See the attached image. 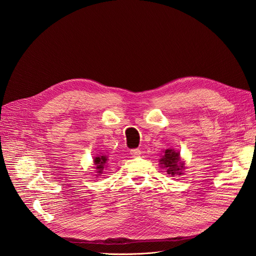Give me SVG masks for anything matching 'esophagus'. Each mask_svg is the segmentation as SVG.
Here are the masks:
<instances>
[{"label":"esophagus","mask_w":256,"mask_h":256,"mask_svg":"<svg viewBox=\"0 0 256 256\" xmlns=\"http://www.w3.org/2000/svg\"><path fill=\"white\" fill-rule=\"evenodd\" d=\"M130 154L132 157H138L141 154V150L138 148H134V150H130Z\"/></svg>","instance_id":"1"}]
</instances>
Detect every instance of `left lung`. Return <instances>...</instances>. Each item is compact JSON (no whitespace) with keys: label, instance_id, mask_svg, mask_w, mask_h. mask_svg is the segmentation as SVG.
<instances>
[{"label":"left lung","instance_id":"left-lung-1","mask_svg":"<svg viewBox=\"0 0 256 256\" xmlns=\"http://www.w3.org/2000/svg\"><path fill=\"white\" fill-rule=\"evenodd\" d=\"M161 164L166 168L168 174L171 175H180L182 170L184 168L180 158V152L174 150H166L164 152V156L160 160Z\"/></svg>","mask_w":256,"mask_h":256}]
</instances>
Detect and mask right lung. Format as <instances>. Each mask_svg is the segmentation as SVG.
<instances>
[{"instance_id": "add662e5", "label": "right lung", "mask_w": 256, "mask_h": 256, "mask_svg": "<svg viewBox=\"0 0 256 256\" xmlns=\"http://www.w3.org/2000/svg\"><path fill=\"white\" fill-rule=\"evenodd\" d=\"M94 161H95V166H96V168H98V173L99 174H102V170H104V164H106V158L104 157V156H102V157H96L95 159H94ZM98 174V175H99Z\"/></svg>"}]
</instances>
